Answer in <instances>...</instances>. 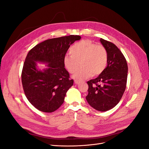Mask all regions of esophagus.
Segmentation results:
<instances>
[{
  "mask_svg": "<svg viewBox=\"0 0 149 149\" xmlns=\"http://www.w3.org/2000/svg\"><path fill=\"white\" fill-rule=\"evenodd\" d=\"M80 83H81L80 81H78V80H74V83H75V84H79Z\"/></svg>",
  "mask_w": 149,
  "mask_h": 149,
  "instance_id": "1",
  "label": "esophagus"
}]
</instances>
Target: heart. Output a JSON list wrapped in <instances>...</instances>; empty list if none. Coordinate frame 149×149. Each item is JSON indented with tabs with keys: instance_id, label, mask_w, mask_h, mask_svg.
I'll return each instance as SVG.
<instances>
[{
	"instance_id": "b5f03b06",
	"label": "heart",
	"mask_w": 149,
	"mask_h": 149,
	"mask_svg": "<svg viewBox=\"0 0 149 149\" xmlns=\"http://www.w3.org/2000/svg\"><path fill=\"white\" fill-rule=\"evenodd\" d=\"M70 53L71 55L64 56L63 63L65 68L71 74L77 71L79 64L81 66L73 76L76 80L100 75L107 65L108 55L105 47L90 40H83L76 43L70 48Z\"/></svg>"
}]
</instances>
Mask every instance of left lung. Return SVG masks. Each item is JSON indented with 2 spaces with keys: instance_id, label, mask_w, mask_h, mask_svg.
Returning <instances> with one entry per match:
<instances>
[{
  "instance_id": "obj_1",
  "label": "left lung",
  "mask_w": 149,
  "mask_h": 149,
  "mask_svg": "<svg viewBox=\"0 0 149 149\" xmlns=\"http://www.w3.org/2000/svg\"><path fill=\"white\" fill-rule=\"evenodd\" d=\"M100 41L107 52V66L98 77L87 82L88 94L86 99L94 109L104 112L115 107L123 97L128 67L124 55L116 45L102 38Z\"/></svg>"
}]
</instances>
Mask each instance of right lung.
<instances>
[{
  "instance_id": "add662e5",
  "label": "right lung",
  "mask_w": 149,
  "mask_h": 149,
  "mask_svg": "<svg viewBox=\"0 0 149 149\" xmlns=\"http://www.w3.org/2000/svg\"><path fill=\"white\" fill-rule=\"evenodd\" d=\"M80 39V36L73 35L48 39L28 53L22 71V86L29 101L39 111L52 112L63 103L73 80L63 60L71 45ZM37 61L47 62L48 68L38 70Z\"/></svg>"
}]
</instances>
